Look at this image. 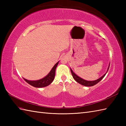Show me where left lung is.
<instances>
[{
	"label": "left lung",
	"instance_id": "8db88e82",
	"mask_svg": "<svg viewBox=\"0 0 126 126\" xmlns=\"http://www.w3.org/2000/svg\"><path fill=\"white\" fill-rule=\"evenodd\" d=\"M109 65H109V66H108V70H107V71L106 73L105 74H104L100 78H99L98 79H96V80H95V81H86V80H84L83 79H82L81 78V77H79V76H77V75H76L75 74L74 72L73 71V70H71V69H70V70H71V73L72 75H73V78L75 80V81L77 82H78L79 83L81 84H82L83 85H84V86H85V87H92V86H93V85H94L96 84L97 83H98L100 82L101 80L103 78L104 76H105V75H106L107 73V71H108V69H109Z\"/></svg>",
	"mask_w": 126,
	"mask_h": 126
}]
</instances>
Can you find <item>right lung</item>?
<instances>
[{
  "instance_id": "right-lung-1",
  "label": "right lung",
  "mask_w": 126,
  "mask_h": 126,
  "mask_svg": "<svg viewBox=\"0 0 126 126\" xmlns=\"http://www.w3.org/2000/svg\"><path fill=\"white\" fill-rule=\"evenodd\" d=\"M58 62H59L55 64V65L53 66V68H52L51 70L50 71V73L47 74V75L44 77V78L39 80H37V81H29V80L25 79H24L28 83L34 87L43 88L47 87L53 81V79H54L55 76V70L58 64Z\"/></svg>"
}]
</instances>
